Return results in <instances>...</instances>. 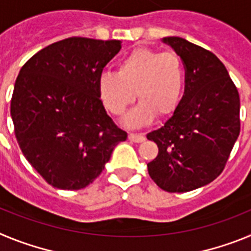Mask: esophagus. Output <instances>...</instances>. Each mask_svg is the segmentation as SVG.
Here are the masks:
<instances>
[{
    "label": "esophagus",
    "instance_id": "obj_1",
    "mask_svg": "<svg viewBox=\"0 0 251 251\" xmlns=\"http://www.w3.org/2000/svg\"><path fill=\"white\" fill-rule=\"evenodd\" d=\"M128 139L134 143H142V142H145L146 137L145 134H136V133H129L128 134Z\"/></svg>",
    "mask_w": 251,
    "mask_h": 251
}]
</instances>
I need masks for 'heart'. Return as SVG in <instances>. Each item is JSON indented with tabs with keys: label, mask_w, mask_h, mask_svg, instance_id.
Segmentation results:
<instances>
[{
	"label": "heart",
	"mask_w": 251,
	"mask_h": 251,
	"mask_svg": "<svg viewBox=\"0 0 251 251\" xmlns=\"http://www.w3.org/2000/svg\"><path fill=\"white\" fill-rule=\"evenodd\" d=\"M183 88L181 59L174 52L148 48L130 51L118 63L117 73H103L98 81L100 99L115 115L123 114L137 97L139 104L126 118L130 127L148 124L154 115L165 118L174 114Z\"/></svg>",
	"instance_id": "obj_1"
}]
</instances>
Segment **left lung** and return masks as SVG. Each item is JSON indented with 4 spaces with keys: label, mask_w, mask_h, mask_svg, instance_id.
<instances>
[{
    "label": "left lung",
    "mask_w": 251,
    "mask_h": 251,
    "mask_svg": "<svg viewBox=\"0 0 251 251\" xmlns=\"http://www.w3.org/2000/svg\"><path fill=\"white\" fill-rule=\"evenodd\" d=\"M186 69L177 109L147 138L158 156L147 165L151 178L167 192H187L223 172L240 133V98L225 65L211 51L182 37H163Z\"/></svg>",
    "instance_id": "left-lung-1"
}]
</instances>
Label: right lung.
I'll use <instances>...</instances> for the list:
<instances>
[{"label":"right lung","instance_id":"1","mask_svg":"<svg viewBox=\"0 0 251 251\" xmlns=\"http://www.w3.org/2000/svg\"><path fill=\"white\" fill-rule=\"evenodd\" d=\"M121 48L119 40L69 37L40 50L20 70L11 99L15 136L25 158L54 187H86L127 139L98 90L103 68Z\"/></svg>","mask_w":251,"mask_h":251}]
</instances>
